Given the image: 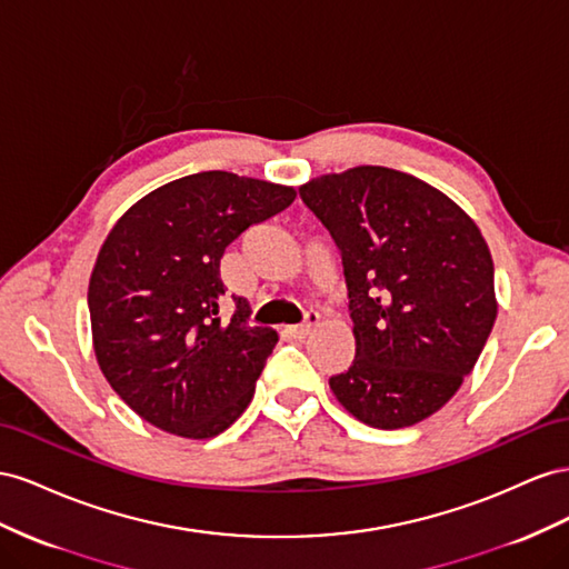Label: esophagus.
I'll list each match as a JSON object with an SVG mask.
<instances>
[{
	"label": "esophagus",
	"mask_w": 569,
	"mask_h": 569,
	"mask_svg": "<svg viewBox=\"0 0 569 569\" xmlns=\"http://www.w3.org/2000/svg\"><path fill=\"white\" fill-rule=\"evenodd\" d=\"M317 327H319V315H317V312H307V315H305V321L300 323V327H288L286 333H288L290 338L302 340V338L310 336Z\"/></svg>",
	"instance_id": "obj_1"
}]
</instances>
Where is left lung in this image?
I'll list each match as a JSON object with an SVG mask.
<instances>
[{
	"label": "left lung",
	"instance_id": "left-lung-1",
	"mask_svg": "<svg viewBox=\"0 0 569 569\" xmlns=\"http://www.w3.org/2000/svg\"><path fill=\"white\" fill-rule=\"evenodd\" d=\"M343 259L355 360L329 379L360 421L402 429L431 417L475 369L496 321L493 259L441 190L386 167L300 188Z\"/></svg>",
	"mask_w": 569,
	"mask_h": 569
}]
</instances>
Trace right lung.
Wrapping results in <instances>:
<instances>
[{"label": "right lung", "instance_id": "obj_1", "mask_svg": "<svg viewBox=\"0 0 569 569\" xmlns=\"http://www.w3.org/2000/svg\"><path fill=\"white\" fill-rule=\"evenodd\" d=\"M293 200L296 188L202 171L144 194L107 236L88 288L94 355L113 391L157 429L212 438L250 405L279 336L248 327L246 298L221 321L219 262L242 231Z\"/></svg>", "mask_w": 569, "mask_h": 569}]
</instances>
